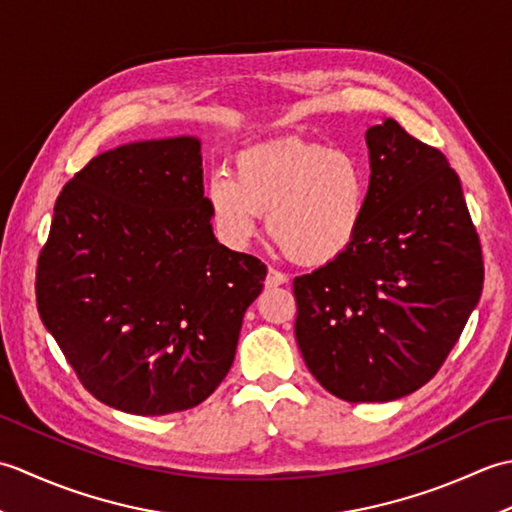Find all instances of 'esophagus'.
Segmentation results:
<instances>
[{"instance_id": "obj_1", "label": "esophagus", "mask_w": 512, "mask_h": 512, "mask_svg": "<svg viewBox=\"0 0 512 512\" xmlns=\"http://www.w3.org/2000/svg\"><path fill=\"white\" fill-rule=\"evenodd\" d=\"M288 284V275L281 273L277 268H268V275H266V288H277V286H284Z\"/></svg>"}]
</instances>
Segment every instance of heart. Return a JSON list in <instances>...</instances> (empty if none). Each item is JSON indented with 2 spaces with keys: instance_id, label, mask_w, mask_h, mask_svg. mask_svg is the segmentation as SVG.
<instances>
[{
  "instance_id": "obj_1",
  "label": "heart",
  "mask_w": 512,
  "mask_h": 512,
  "mask_svg": "<svg viewBox=\"0 0 512 512\" xmlns=\"http://www.w3.org/2000/svg\"><path fill=\"white\" fill-rule=\"evenodd\" d=\"M367 193V169L350 151L286 136L239 151L233 173L209 180L206 202L228 244L244 246L266 213L270 237L292 259L321 266L352 248Z\"/></svg>"
}]
</instances>
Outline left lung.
<instances>
[{
  "label": "left lung",
  "mask_w": 512,
  "mask_h": 512,
  "mask_svg": "<svg viewBox=\"0 0 512 512\" xmlns=\"http://www.w3.org/2000/svg\"><path fill=\"white\" fill-rule=\"evenodd\" d=\"M369 193L352 248L295 279V336L347 402H389L436 376L482 297L480 237L458 173L394 118L367 129Z\"/></svg>",
  "instance_id": "obj_1"
}]
</instances>
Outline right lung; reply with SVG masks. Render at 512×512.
<instances>
[{"label": "right lung", "mask_w": 512, "mask_h": 512, "mask_svg": "<svg viewBox=\"0 0 512 512\" xmlns=\"http://www.w3.org/2000/svg\"><path fill=\"white\" fill-rule=\"evenodd\" d=\"M195 136L92 158L54 204L37 308L90 394L136 416L209 398L266 266L217 242Z\"/></svg>", "instance_id": "right-lung-1"}]
</instances>
